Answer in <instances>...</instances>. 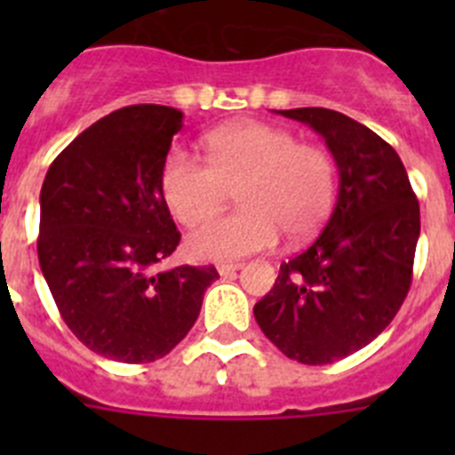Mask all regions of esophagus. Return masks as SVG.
<instances>
[{
    "instance_id": "34e87169",
    "label": "esophagus",
    "mask_w": 455,
    "mask_h": 455,
    "mask_svg": "<svg viewBox=\"0 0 455 455\" xmlns=\"http://www.w3.org/2000/svg\"><path fill=\"white\" fill-rule=\"evenodd\" d=\"M241 267H243V264H241V262H223V264H219V267H216V268H219L220 275L228 277V275H235V273L239 271Z\"/></svg>"
}]
</instances>
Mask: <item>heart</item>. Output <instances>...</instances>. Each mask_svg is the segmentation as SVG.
I'll return each instance as SVG.
<instances>
[{
	"mask_svg": "<svg viewBox=\"0 0 455 455\" xmlns=\"http://www.w3.org/2000/svg\"><path fill=\"white\" fill-rule=\"evenodd\" d=\"M204 166L184 150L164 159L159 187L178 223L209 220L230 193L239 212L203 225L187 236L188 255L203 262H232L275 246L315 236L331 219L339 172L332 155L300 143L275 124L241 120L209 132L203 140Z\"/></svg>",
	"mask_w": 455,
	"mask_h": 455,
	"instance_id": "1",
	"label": "heart"
}]
</instances>
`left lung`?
<instances>
[{
    "instance_id": "obj_1",
    "label": "left lung",
    "mask_w": 455,
    "mask_h": 455,
    "mask_svg": "<svg viewBox=\"0 0 455 455\" xmlns=\"http://www.w3.org/2000/svg\"><path fill=\"white\" fill-rule=\"evenodd\" d=\"M323 136L339 171V193L323 232L280 264L255 303L264 335L291 360L331 364L376 339L412 283L419 203L396 150L332 108L277 111Z\"/></svg>"
}]
</instances>
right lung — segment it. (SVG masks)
I'll list each match as a JSON object with an SVG mask.
<instances>
[{"instance_id": "obj_1", "label": "right lung", "mask_w": 455, "mask_h": 455, "mask_svg": "<svg viewBox=\"0 0 455 455\" xmlns=\"http://www.w3.org/2000/svg\"><path fill=\"white\" fill-rule=\"evenodd\" d=\"M182 111L104 116L52 162L40 188L38 262L66 325L92 353L155 363L187 337L214 267L155 271L180 246L159 175Z\"/></svg>"}]
</instances>
